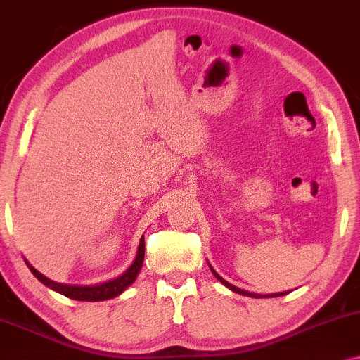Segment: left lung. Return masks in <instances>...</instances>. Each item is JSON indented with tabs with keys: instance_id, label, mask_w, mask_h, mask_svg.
Segmentation results:
<instances>
[{
	"instance_id": "left-lung-1",
	"label": "left lung",
	"mask_w": 360,
	"mask_h": 360,
	"mask_svg": "<svg viewBox=\"0 0 360 360\" xmlns=\"http://www.w3.org/2000/svg\"><path fill=\"white\" fill-rule=\"evenodd\" d=\"M210 268H211V271H213V275L216 276V278H218L219 281H221V283L224 285V287H228L229 290H231V292H236V293H240V295H246V297H253V298H263V297H268V298H271V297H281V295H287V293H290V292H280V293H270V295H259V293H253V292H246V290H241V288H238V287H235V285H231L229 283V281H226L224 278H221V276H219L218 274H216L214 271V268L210 265Z\"/></svg>"
}]
</instances>
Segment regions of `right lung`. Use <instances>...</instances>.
<instances>
[{
    "mask_svg": "<svg viewBox=\"0 0 360 360\" xmlns=\"http://www.w3.org/2000/svg\"><path fill=\"white\" fill-rule=\"evenodd\" d=\"M144 248H146V241H144V235L141 236V241H139L137 246V253L134 262L131 263V266L124 271L122 275H119L117 278H112L109 281H103V283H97V285H67V283H56V281L46 278L45 275L40 274L37 268L30 265L28 259H25L30 271L37 276L38 280L41 281L45 287H49L55 292L62 293V295L73 298V300H80V302H102V300H110L120 293L125 292L131 285L136 281L139 271H141L142 263H144Z\"/></svg>",
    "mask_w": 360,
    "mask_h": 360,
    "instance_id": "add662e5",
    "label": "right lung"
}]
</instances>
